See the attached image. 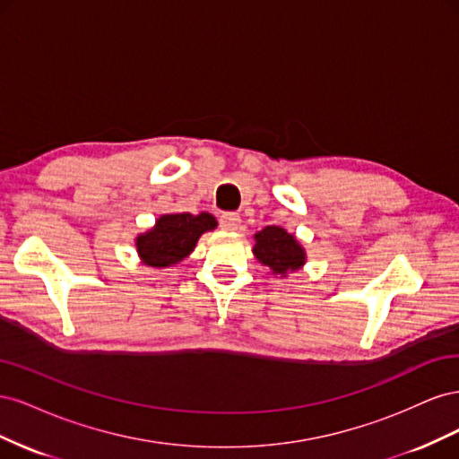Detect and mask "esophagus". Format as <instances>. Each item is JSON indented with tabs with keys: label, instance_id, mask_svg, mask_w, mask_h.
I'll list each match as a JSON object with an SVG mask.
<instances>
[{
	"label": "esophagus",
	"instance_id": "obj_1",
	"mask_svg": "<svg viewBox=\"0 0 459 459\" xmlns=\"http://www.w3.org/2000/svg\"><path fill=\"white\" fill-rule=\"evenodd\" d=\"M220 228L226 230V231H238L241 228V218L239 214H233V212H226L220 216Z\"/></svg>",
	"mask_w": 459,
	"mask_h": 459
}]
</instances>
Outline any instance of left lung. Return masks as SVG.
<instances>
[{
	"instance_id": "left-lung-1",
	"label": "left lung",
	"mask_w": 459,
	"mask_h": 459,
	"mask_svg": "<svg viewBox=\"0 0 459 459\" xmlns=\"http://www.w3.org/2000/svg\"><path fill=\"white\" fill-rule=\"evenodd\" d=\"M255 256L273 273L285 275L295 272L304 264V251L293 235L280 226H266L255 235Z\"/></svg>"
}]
</instances>
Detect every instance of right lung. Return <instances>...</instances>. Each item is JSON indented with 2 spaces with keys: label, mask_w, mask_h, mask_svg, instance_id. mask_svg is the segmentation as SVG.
Wrapping results in <instances>:
<instances>
[{
  "label": "right lung",
  "mask_w": 459,
  "mask_h": 459,
  "mask_svg": "<svg viewBox=\"0 0 459 459\" xmlns=\"http://www.w3.org/2000/svg\"><path fill=\"white\" fill-rule=\"evenodd\" d=\"M216 228L212 214H164L147 233L137 238V253L147 266L166 268L184 260L199 241L201 235Z\"/></svg>",
  "instance_id": "1"
}]
</instances>
